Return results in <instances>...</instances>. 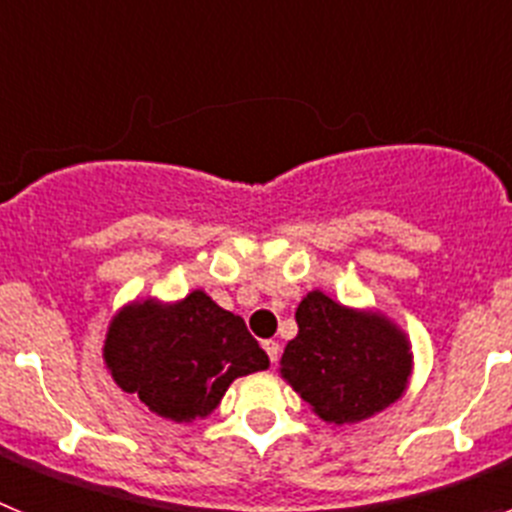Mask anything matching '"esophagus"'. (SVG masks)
Returning <instances> with one entry per match:
<instances>
[{
	"instance_id": "esophagus-1",
	"label": "esophagus",
	"mask_w": 512,
	"mask_h": 512,
	"mask_svg": "<svg viewBox=\"0 0 512 512\" xmlns=\"http://www.w3.org/2000/svg\"><path fill=\"white\" fill-rule=\"evenodd\" d=\"M264 351H266V354H269L271 364H277L279 351H282V348H279V343L277 341H264Z\"/></svg>"
}]
</instances>
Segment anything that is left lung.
<instances>
[{
  "label": "left lung",
  "mask_w": 512,
  "mask_h": 512,
  "mask_svg": "<svg viewBox=\"0 0 512 512\" xmlns=\"http://www.w3.org/2000/svg\"><path fill=\"white\" fill-rule=\"evenodd\" d=\"M297 338L282 356V374L328 423H356L402 395L410 377V346L379 315L338 305L310 292L297 307Z\"/></svg>",
  "instance_id": "1"
}]
</instances>
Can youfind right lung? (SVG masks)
Segmentation results:
<instances>
[{"instance_id":"obj_1","label":"right lung","mask_w":512,"mask_h":512,"mask_svg":"<svg viewBox=\"0 0 512 512\" xmlns=\"http://www.w3.org/2000/svg\"><path fill=\"white\" fill-rule=\"evenodd\" d=\"M104 361L122 390L176 423L207 415L235 377L269 366L243 318L200 289L169 307H125L110 325Z\"/></svg>"}]
</instances>
